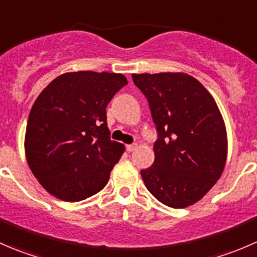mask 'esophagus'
<instances>
[{"label":"esophagus","mask_w":257,"mask_h":257,"mask_svg":"<svg viewBox=\"0 0 257 257\" xmlns=\"http://www.w3.org/2000/svg\"><path fill=\"white\" fill-rule=\"evenodd\" d=\"M137 147H138V145H137V144H129V145H126V150H128V152L131 153V152H133V150H136Z\"/></svg>","instance_id":"esophagus-1"}]
</instances>
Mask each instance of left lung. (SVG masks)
Segmentation results:
<instances>
[{
	"instance_id": "left-lung-1",
	"label": "left lung",
	"mask_w": 257,
	"mask_h": 257,
	"mask_svg": "<svg viewBox=\"0 0 257 257\" xmlns=\"http://www.w3.org/2000/svg\"><path fill=\"white\" fill-rule=\"evenodd\" d=\"M132 77L149 102L159 133L154 163L141 172L145 186L170 208L194 205L226 164L227 134L219 107L198 79L183 72Z\"/></svg>"
}]
</instances>
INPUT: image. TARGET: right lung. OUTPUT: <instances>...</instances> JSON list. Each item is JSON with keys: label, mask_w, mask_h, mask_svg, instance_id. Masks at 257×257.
Returning <instances> with one entry per match:
<instances>
[{"label": "right lung", "mask_w": 257, "mask_h": 257, "mask_svg": "<svg viewBox=\"0 0 257 257\" xmlns=\"http://www.w3.org/2000/svg\"><path fill=\"white\" fill-rule=\"evenodd\" d=\"M125 84L120 73L67 72L40 93L28 116L25 153L51 195L74 203L107 185L124 145L110 141L105 108Z\"/></svg>", "instance_id": "right-lung-1"}]
</instances>
